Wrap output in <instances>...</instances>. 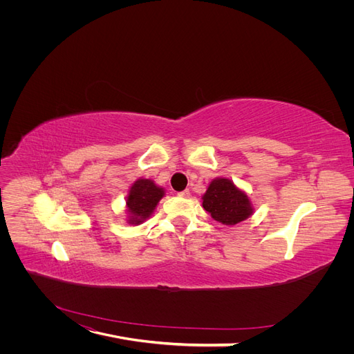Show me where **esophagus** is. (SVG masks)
I'll list each match as a JSON object with an SVG mask.
<instances>
[{
    "instance_id": "obj_1",
    "label": "esophagus",
    "mask_w": 354,
    "mask_h": 354,
    "mask_svg": "<svg viewBox=\"0 0 354 354\" xmlns=\"http://www.w3.org/2000/svg\"><path fill=\"white\" fill-rule=\"evenodd\" d=\"M189 194H191V192H189V191H188V189H185V191H182V192H179V194H178V195H179V196H182V198H187V196H189Z\"/></svg>"
}]
</instances>
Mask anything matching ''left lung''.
Instances as JSON below:
<instances>
[{"instance_id":"obj_1","label":"left lung","mask_w":354,"mask_h":354,"mask_svg":"<svg viewBox=\"0 0 354 354\" xmlns=\"http://www.w3.org/2000/svg\"><path fill=\"white\" fill-rule=\"evenodd\" d=\"M202 207L211 216L225 225H235L252 214L251 202L243 191L225 178L214 179L202 196Z\"/></svg>"}]
</instances>
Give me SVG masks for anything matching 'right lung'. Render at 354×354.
<instances>
[{
	"instance_id": "obj_1",
	"label": "right lung",
	"mask_w": 354,
	"mask_h": 354,
	"mask_svg": "<svg viewBox=\"0 0 354 354\" xmlns=\"http://www.w3.org/2000/svg\"><path fill=\"white\" fill-rule=\"evenodd\" d=\"M163 195V189L156 187L151 179L136 180L130 188L126 201L127 211L130 212L129 224H140L151 216Z\"/></svg>"
}]
</instances>
